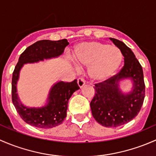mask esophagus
<instances>
[{
  "label": "esophagus",
  "mask_w": 156,
  "mask_h": 156,
  "mask_svg": "<svg viewBox=\"0 0 156 156\" xmlns=\"http://www.w3.org/2000/svg\"><path fill=\"white\" fill-rule=\"evenodd\" d=\"M77 83L80 88H83V86H84V85L86 84V82H85V80H83V78H79L77 80Z\"/></svg>",
  "instance_id": "34e87169"
}]
</instances>
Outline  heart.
I'll use <instances>...</instances> for the list:
<instances>
[{
    "instance_id": "b5f03b06",
    "label": "heart",
    "mask_w": 156,
    "mask_h": 156,
    "mask_svg": "<svg viewBox=\"0 0 156 156\" xmlns=\"http://www.w3.org/2000/svg\"><path fill=\"white\" fill-rule=\"evenodd\" d=\"M75 58L81 65L89 66V74L92 80L103 81L113 76L118 70L122 55L116 46L91 41L76 46Z\"/></svg>"
}]
</instances>
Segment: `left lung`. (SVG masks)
Returning <instances> with one entry per match:
<instances>
[{
  "instance_id": "8db88e82",
  "label": "left lung",
  "mask_w": 156,
  "mask_h": 156,
  "mask_svg": "<svg viewBox=\"0 0 156 156\" xmlns=\"http://www.w3.org/2000/svg\"><path fill=\"white\" fill-rule=\"evenodd\" d=\"M121 51L124 66L119 73L94 85V96L90 103L94 119L101 126L115 128L133 119L140 110L145 97V84L142 67L134 52L124 43L110 38ZM133 82V89L124 93L119 88L121 81Z\"/></svg>"
}]
</instances>
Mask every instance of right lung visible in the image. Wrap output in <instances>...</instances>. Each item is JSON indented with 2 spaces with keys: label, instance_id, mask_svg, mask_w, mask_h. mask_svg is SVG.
Here are the masks:
<instances>
[{
  "label": "right lung",
  "instance_id": "1",
  "mask_svg": "<svg viewBox=\"0 0 156 156\" xmlns=\"http://www.w3.org/2000/svg\"><path fill=\"white\" fill-rule=\"evenodd\" d=\"M68 44L66 39L56 41H39L28 46L19 57L12 73V101L21 118L30 126L40 128H52L62 124L67 116L69 99L80 87L76 80L70 83L58 81L50 89L44 106L26 107L21 102L17 93V83L21 69L25 64L37 63L45 59L58 57Z\"/></svg>",
  "mask_w": 156,
  "mask_h": 156
}]
</instances>
